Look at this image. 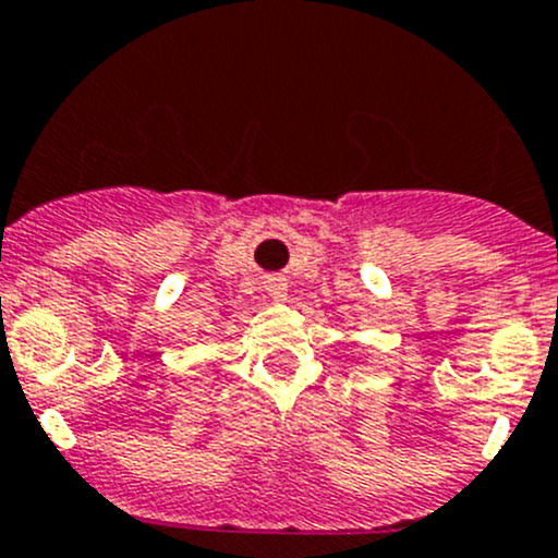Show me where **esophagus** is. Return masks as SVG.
Masks as SVG:
<instances>
[{
    "mask_svg": "<svg viewBox=\"0 0 558 558\" xmlns=\"http://www.w3.org/2000/svg\"><path fill=\"white\" fill-rule=\"evenodd\" d=\"M264 289H267V294L275 299V302H283L286 294H289V283H286V278H278V275H272V278H267V283H264Z\"/></svg>",
    "mask_w": 558,
    "mask_h": 558,
    "instance_id": "1",
    "label": "esophagus"
}]
</instances>
